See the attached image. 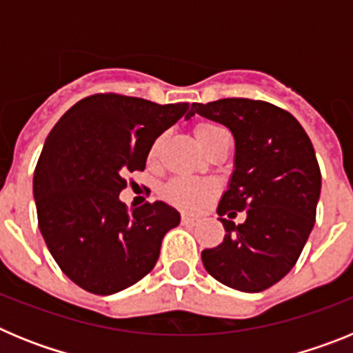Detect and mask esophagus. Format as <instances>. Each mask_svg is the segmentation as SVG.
<instances>
[{"instance_id": "esophagus-1", "label": "esophagus", "mask_w": 353, "mask_h": 353, "mask_svg": "<svg viewBox=\"0 0 353 353\" xmlns=\"http://www.w3.org/2000/svg\"><path fill=\"white\" fill-rule=\"evenodd\" d=\"M198 223L196 217H191V215H182V224H189V226H194Z\"/></svg>"}]
</instances>
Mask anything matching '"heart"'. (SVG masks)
<instances>
[{
    "label": "heart",
    "instance_id": "obj_1",
    "mask_svg": "<svg viewBox=\"0 0 353 353\" xmlns=\"http://www.w3.org/2000/svg\"><path fill=\"white\" fill-rule=\"evenodd\" d=\"M226 130L223 127L210 123V121H199L194 125V138L203 152H207L215 139ZM162 136L154 139V143L148 148V162L155 164L159 159V152L162 146ZM217 192V185L212 180H198V179H185V176H176L170 180L166 185L162 187V196L174 207L183 208V210H199L201 207L210 201Z\"/></svg>",
    "mask_w": 353,
    "mask_h": 353
}]
</instances>
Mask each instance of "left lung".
Here are the masks:
<instances>
[{
    "instance_id": "8db88e82",
    "label": "left lung",
    "mask_w": 353,
    "mask_h": 353,
    "mask_svg": "<svg viewBox=\"0 0 353 353\" xmlns=\"http://www.w3.org/2000/svg\"><path fill=\"white\" fill-rule=\"evenodd\" d=\"M191 109L235 138V171L217 207L226 235L201 252L205 269L230 288L263 292L293 269L314 226L322 174L311 139L270 102L221 99ZM242 210L244 223L229 221Z\"/></svg>"
}]
</instances>
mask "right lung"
I'll use <instances>...</instances> for the list:
<instances>
[{
  "label": "right lung",
  "mask_w": 353,
  "mask_h": 353,
  "mask_svg": "<svg viewBox=\"0 0 353 353\" xmlns=\"http://www.w3.org/2000/svg\"><path fill=\"white\" fill-rule=\"evenodd\" d=\"M189 109L95 93L49 132L33 176L39 228L65 276L86 292L111 295L143 279L164 235L180 224L164 201L129 210L118 196L127 174L145 170L154 139L191 117Z\"/></svg>",
  "instance_id": "right-lung-1"
}]
</instances>
